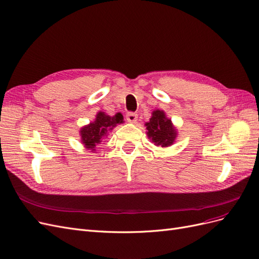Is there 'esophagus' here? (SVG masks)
Instances as JSON below:
<instances>
[{"instance_id": "esophagus-1", "label": "esophagus", "mask_w": 259, "mask_h": 259, "mask_svg": "<svg viewBox=\"0 0 259 259\" xmlns=\"http://www.w3.org/2000/svg\"><path fill=\"white\" fill-rule=\"evenodd\" d=\"M137 117H138V115L135 112H128L126 114V120L131 123H135L137 121Z\"/></svg>"}]
</instances>
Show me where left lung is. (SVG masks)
<instances>
[{
  "label": "left lung",
  "mask_w": 259,
  "mask_h": 259,
  "mask_svg": "<svg viewBox=\"0 0 259 259\" xmlns=\"http://www.w3.org/2000/svg\"><path fill=\"white\" fill-rule=\"evenodd\" d=\"M146 126L148 137L151 138L156 146L167 147L175 142L176 130L162 110L153 111L151 119L146 123Z\"/></svg>",
  "instance_id": "8db88e82"
}]
</instances>
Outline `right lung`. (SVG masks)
Returning <instances> with one entry per match:
<instances>
[{"instance_id":"1","label":"right lung","mask_w":259,"mask_h":259,"mask_svg":"<svg viewBox=\"0 0 259 259\" xmlns=\"http://www.w3.org/2000/svg\"><path fill=\"white\" fill-rule=\"evenodd\" d=\"M122 122L123 115L121 113H116L114 116L107 115L105 112L97 113L96 120L81 130L82 143L88 149L95 150L94 148L103 140L108 131L112 130L116 124Z\"/></svg>"}]
</instances>
